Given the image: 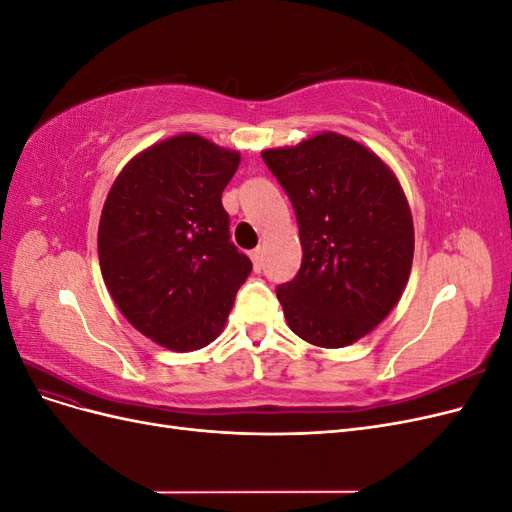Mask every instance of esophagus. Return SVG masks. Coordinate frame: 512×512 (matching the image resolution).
<instances>
[{
	"mask_svg": "<svg viewBox=\"0 0 512 512\" xmlns=\"http://www.w3.org/2000/svg\"><path fill=\"white\" fill-rule=\"evenodd\" d=\"M250 258L254 262V269L260 271L262 269V258H265V252H262V247H256V250L250 252Z\"/></svg>",
	"mask_w": 512,
	"mask_h": 512,
	"instance_id": "esophagus-1",
	"label": "esophagus"
}]
</instances>
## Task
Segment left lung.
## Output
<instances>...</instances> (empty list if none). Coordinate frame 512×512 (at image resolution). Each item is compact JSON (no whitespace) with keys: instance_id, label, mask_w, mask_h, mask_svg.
<instances>
[{"instance_id":"left-lung-1","label":"left lung","mask_w":512,"mask_h":512,"mask_svg":"<svg viewBox=\"0 0 512 512\" xmlns=\"http://www.w3.org/2000/svg\"><path fill=\"white\" fill-rule=\"evenodd\" d=\"M262 160L288 194L303 260L277 286L288 327L320 348H344L391 314L408 284L414 226L399 181L376 153L333 132Z\"/></svg>"}]
</instances>
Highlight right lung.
Here are the masks:
<instances>
[{
  "label": "right lung",
  "mask_w": 512,
  "mask_h": 512,
  "mask_svg": "<svg viewBox=\"0 0 512 512\" xmlns=\"http://www.w3.org/2000/svg\"><path fill=\"white\" fill-rule=\"evenodd\" d=\"M239 160L196 134L173 136L128 162L106 196L104 284L132 327L168 350L213 342L252 271L222 207Z\"/></svg>",
  "instance_id": "1"
}]
</instances>
